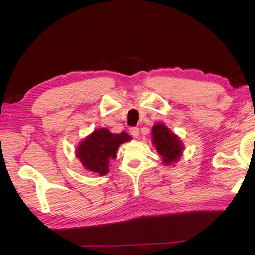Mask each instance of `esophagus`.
Returning a JSON list of instances; mask_svg holds the SVG:
<instances>
[{"label": "esophagus", "instance_id": "obj_1", "mask_svg": "<svg viewBox=\"0 0 255 255\" xmlns=\"http://www.w3.org/2000/svg\"><path fill=\"white\" fill-rule=\"evenodd\" d=\"M130 133L131 135L134 138H138L139 137V129L137 127H132L130 129Z\"/></svg>", "mask_w": 255, "mask_h": 255}]
</instances>
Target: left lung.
I'll use <instances>...</instances> for the list:
<instances>
[{
	"label": "left lung",
	"mask_w": 255,
	"mask_h": 255,
	"mask_svg": "<svg viewBox=\"0 0 255 255\" xmlns=\"http://www.w3.org/2000/svg\"><path fill=\"white\" fill-rule=\"evenodd\" d=\"M152 143L157 153L161 156L163 165H175L184 153V143L181 138L161 122L152 127Z\"/></svg>",
	"instance_id": "8db88e82"
}]
</instances>
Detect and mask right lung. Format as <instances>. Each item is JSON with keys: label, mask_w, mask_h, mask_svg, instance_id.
<instances>
[{"label": "right lung", "mask_w": 255, "mask_h": 255, "mask_svg": "<svg viewBox=\"0 0 255 255\" xmlns=\"http://www.w3.org/2000/svg\"><path fill=\"white\" fill-rule=\"evenodd\" d=\"M132 137L125 132L116 134L107 128H98L80 141L75 157L85 170L102 177L110 171V160L116 159L119 146Z\"/></svg>", "instance_id": "add662e5"}]
</instances>
